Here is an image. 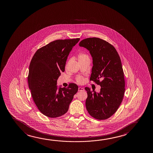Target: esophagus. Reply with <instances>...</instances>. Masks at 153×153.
Masks as SVG:
<instances>
[{"instance_id": "1", "label": "esophagus", "mask_w": 153, "mask_h": 153, "mask_svg": "<svg viewBox=\"0 0 153 153\" xmlns=\"http://www.w3.org/2000/svg\"><path fill=\"white\" fill-rule=\"evenodd\" d=\"M78 91H84V88H82V87H79V88H78Z\"/></svg>"}]
</instances>
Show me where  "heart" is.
<instances>
[{
  "label": "heart",
  "instance_id": "b5f03b06",
  "mask_svg": "<svg viewBox=\"0 0 153 153\" xmlns=\"http://www.w3.org/2000/svg\"><path fill=\"white\" fill-rule=\"evenodd\" d=\"M89 59V56L87 54H86V53L82 52L80 53L78 55V60L80 62L82 61H85L86 59ZM84 78L79 76L77 78V82L79 84H81L82 82H84Z\"/></svg>",
  "mask_w": 153,
  "mask_h": 153
}]
</instances>
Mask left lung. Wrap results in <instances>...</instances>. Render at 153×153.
I'll use <instances>...</instances> for the list:
<instances>
[{
    "instance_id": "left-lung-1",
    "label": "left lung",
    "mask_w": 153,
    "mask_h": 153,
    "mask_svg": "<svg viewBox=\"0 0 153 153\" xmlns=\"http://www.w3.org/2000/svg\"><path fill=\"white\" fill-rule=\"evenodd\" d=\"M79 45L89 51L92 57L90 81L101 86L99 92L85 88L88 94L86 109L94 119H107L117 111L123 99L125 80L121 59L114 47L100 38H87Z\"/></svg>"
}]
</instances>
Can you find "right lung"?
Segmentation results:
<instances>
[{"label":"right lung","mask_w":153,"mask_h":153,"mask_svg":"<svg viewBox=\"0 0 153 153\" xmlns=\"http://www.w3.org/2000/svg\"><path fill=\"white\" fill-rule=\"evenodd\" d=\"M57 40L38 49L29 66L27 81L32 97L39 111L46 117H59L67 112L78 87L70 83L57 89V80L65 71L67 57L79 41Z\"/></svg>","instance_id":"1"}]
</instances>
